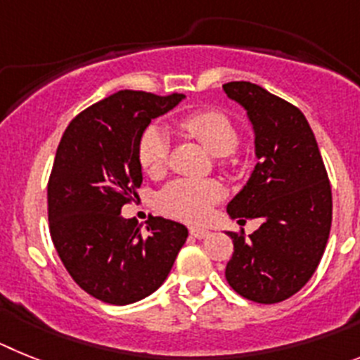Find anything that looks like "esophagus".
<instances>
[{
  "label": "esophagus",
  "instance_id": "obj_1",
  "mask_svg": "<svg viewBox=\"0 0 360 360\" xmlns=\"http://www.w3.org/2000/svg\"><path fill=\"white\" fill-rule=\"evenodd\" d=\"M190 233H192L195 239H206V237L210 236V230H206V228H201V226H192L190 228Z\"/></svg>",
  "mask_w": 360,
  "mask_h": 360
}]
</instances>
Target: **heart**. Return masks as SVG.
Wrapping results in <instances>:
<instances>
[{
  "instance_id": "heart-1",
  "label": "heart",
  "mask_w": 360,
  "mask_h": 360,
  "mask_svg": "<svg viewBox=\"0 0 360 360\" xmlns=\"http://www.w3.org/2000/svg\"><path fill=\"white\" fill-rule=\"evenodd\" d=\"M181 128L198 139L214 155H226L237 146L239 136L226 114L199 110L181 120ZM137 159L148 176H159L168 159V136L162 128L150 124L139 137ZM223 195V186L215 179H176L161 190L158 202L165 214L184 221H201L212 205Z\"/></svg>"
}]
</instances>
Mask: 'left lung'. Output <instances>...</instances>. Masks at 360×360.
<instances>
[{
  "instance_id": "1",
  "label": "left lung",
  "mask_w": 360,
  "mask_h": 360,
  "mask_svg": "<svg viewBox=\"0 0 360 360\" xmlns=\"http://www.w3.org/2000/svg\"><path fill=\"white\" fill-rule=\"evenodd\" d=\"M246 110L255 134V165L245 188L228 202L232 219H261L246 239L228 232L233 255L226 281L261 304L292 297L317 270L331 228V186L317 141L297 106L248 81L223 85Z\"/></svg>"
}]
</instances>
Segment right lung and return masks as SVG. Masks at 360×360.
<instances>
[{"label":"right lung","instance_id":"obj_1","mask_svg":"<svg viewBox=\"0 0 360 360\" xmlns=\"http://www.w3.org/2000/svg\"><path fill=\"white\" fill-rule=\"evenodd\" d=\"M183 94L121 90L77 114L65 130L50 172V237L70 277L103 302L141 301L165 283L186 226L150 217L146 230L121 208L141 186L139 137Z\"/></svg>","mask_w":360,"mask_h":360}]
</instances>
